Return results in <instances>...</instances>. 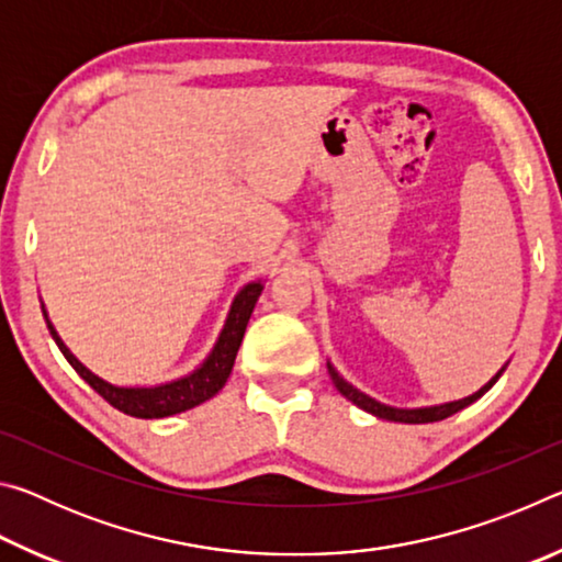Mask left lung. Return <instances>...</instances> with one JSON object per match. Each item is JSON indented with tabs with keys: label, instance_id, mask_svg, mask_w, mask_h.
<instances>
[{
	"label": "left lung",
	"instance_id": "left-lung-1",
	"mask_svg": "<svg viewBox=\"0 0 562 562\" xmlns=\"http://www.w3.org/2000/svg\"><path fill=\"white\" fill-rule=\"evenodd\" d=\"M506 367H508V361L498 369L496 376H493L488 384H483V386L479 389V392H473L471 396L459 398V402H446V404H434V406H416V408H398V406H389V404L376 402V398H372L369 394L359 392V389H357L355 384H349L347 379L337 372V367L331 364V361H327V369H329L331 382H335L337 392H339L341 396L349 398V402L355 404V406H359L361 412L372 414V416H376V418H384V422H396V424H431V422H441V418L453 416L456 412H461V408L471 406L473 402H479V398H481L483 394H486L493 384L498 382V376H501L503 372H506Z\"/></svg>",
	"mask_w": 562,
	"mask_h": 562
}]
</instances>
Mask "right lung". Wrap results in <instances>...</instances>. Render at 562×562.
Returning <instances> with one entry per match:
<instances>
[{
    "label": "right lung",
    "mask_w": 562,
    "mask_h": 562,
    "mask_svg": "<svg viewBox=\"0 0 562 562\" xmlns=\"http://www.w3.org/2000/svg\"><path fill=\"white\" fill-rule=\"evenodd\" d=\"M265 290L262 280H252L247 282L245 288L235 294V300L227 310L225 325L217 335L215 345L211 349L201 364H198L193 372H188L178 379H170V382L164 384H154V386H121V384H111L106 379L93 374L91 369L74 357V351L64 345V339L59 337V331L52 325L49 312H46L44 302H42V312L46 319V327H49L52 337L56 341V347L61 349V355L66 361L76 369L83 382H87L93 392H99L111 406H116L119 412L136 416V418H166L180 412H188V408L201 406L207 398H213L221 389L225 386L227 376L233 372L237 349L243 345L247 322L252 317L255 304H258V297Z\"/></svg>",
    "instance_id": "1"
}]
</instances>
